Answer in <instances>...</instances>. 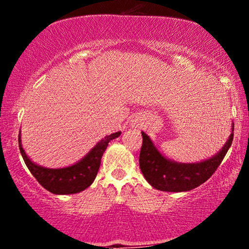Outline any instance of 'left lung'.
<instances>
[{"instance_id": "8db88e82", "label": "left lung", "mask_w": 249, "mask_h": 249, "mask_svg": "<svg viewBox=\"0 0 249 249\" xmlns=\"http://www.w3.org/2000/svg\"><path fill=\"white\" fill-rule=\"evenodd\" d=\"M142 136L139 166L145 179L159 191L184 192L200 186L213 176L232 145L234 133L231 134L230 139L216 156L196 164H178L168 160L153 146L146 133L142 132Z\"/></svg>"}]
</instances>
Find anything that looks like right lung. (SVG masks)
<instances>
[{
	"instance_id": "add662e5",
	"label": "right lung",
	"mask_w": 249,
	"mask_h": 249,
	"mask_svg": "<svg viewBox=\"0 0 249 249\" xmlns=\"http://www.w3.org/2000/svg\"><path fill=\"white\" fill-rule=\"evenodd\" d=\"M121 136V132H116L107 136L89 152L81 161L72 166L65 168H45L34 164L28 158L22 148L21 138L18 134V146L23 160L29 171L35 177L37 181L45 190L53 194H73L88 188L95 180L101 166V159L104 151L107 150L108 142Z\"/></svg>"
}]
</instances>
